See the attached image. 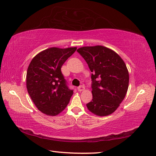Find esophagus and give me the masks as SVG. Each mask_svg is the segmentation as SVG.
Listing matches in <instances>:
<instances>
[{
	"mask_svg": "<svg viewBox=\"0 0 156 156\" xmlns=\"http://www.w3.org/2000/svg\"><path fill=\"white\" fill-rule=\"evenodd\" d=\"M78 90L79 92H83L85 90V86L84 85H80L78 87Z\"/></svg>",
	"mask_w": 156,
	"mask_h": 156,
	"instance_id": "34e87169",
	"label": "esophagus"
}]
</instances>
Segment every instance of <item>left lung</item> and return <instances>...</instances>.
Returning <instances> with one entry per match:
<instances>
[{"instance_id":"obj_1","label":"left lung","mask_w":156,"mask_h":156,"mask_svg":"<svg viewBox=\"0 0 156 156\" xmlns=\"http://www.w3.org/2000/svg\"><path fill=\"white\" fill-rule=\"evenodd\" d=\"M92 72V100L86 104L98 116L113 113L125 99L129 86L126 64L115 51L102 45L77 50Z\"/></svg>"}]
</instances>
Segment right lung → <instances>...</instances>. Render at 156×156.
Returning a JSON list of instances; mask_svg holds the SVG:
<instances>
[{"instance_id":"obj_1","label":"right lung","mask_w":156,"mask_h":156,"mask_svg":"<svg viewBox=\"0 0 156 156\" xmlns=\"http://www.w3.org/2000/svg\"><path fill=\"white\" fill-rule=\"evenodd\" d=\"M76 49L48 48L37 54L29 64L27 91L37 108L44 114H59L69 103L73 92L67 87L61 68Z\"/></svg>"}]
</instances>
